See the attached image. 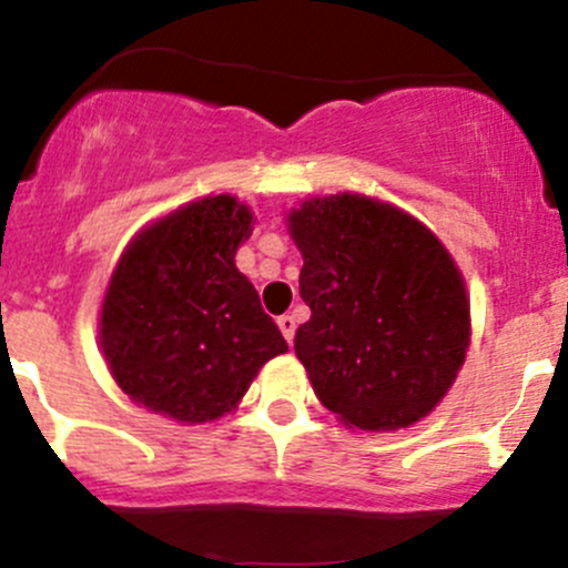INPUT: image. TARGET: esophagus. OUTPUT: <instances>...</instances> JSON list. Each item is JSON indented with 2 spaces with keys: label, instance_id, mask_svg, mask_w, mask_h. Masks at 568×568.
<instances>
[{
  "label": "esophagus",
  "instance_id": "34e87169",
  "mask_svg": "<svg viewBox=\"0 0 568 568\" xmlns=\"http://www.w3.org/2000/svg\"><path fill=\"white\" fill-rule=\"evenodd\" d=\"M277 326H280V332H283L285 341L294 343V335H296V318H294V316H280V318H277Z\"/></svg>",
  "mask_w": 568,
  "mask_h": 568
}]
</instances>
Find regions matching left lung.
Returning <instances> with one entry per match:
<instances>
[{
  "mask_svg": "<svg viewBox=\"0 0 568 568\" xmlns=\"http://www.w3.org/2000/svg\"><path fill=\"white\" fill-rule=\"evenodd\" d=\"M311 321L294 348L318 400L363 432L426 417L469 343L459 268L432 231L359 194L307 200L288 216Z\"/></svg>",
  "mask_w": 568,
  "mask_h": 568,
  "instance_id": "1",
  "label": "left lung"
}]
</instances>
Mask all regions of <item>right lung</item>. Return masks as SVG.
Here are the masks:
<instances>
[{
    "mask_svg": "<svg viewBox=\"0 0 568 568\" xmlns=\"http://www.w3.org/2000/svg\"><path fill=\"white\" fill-rule=\"evenodd\" d=\"M252 233L231 194L175 211L120 257L101 311V348L120 390L181 423L225 415L266 359L288 352L236 268Z\"/></svg>",
    "mask_w": 568,
    "mask_h": 568,
    "instance_id": "right-lung-1",
    "label": "right lung"
}]
</instances>
